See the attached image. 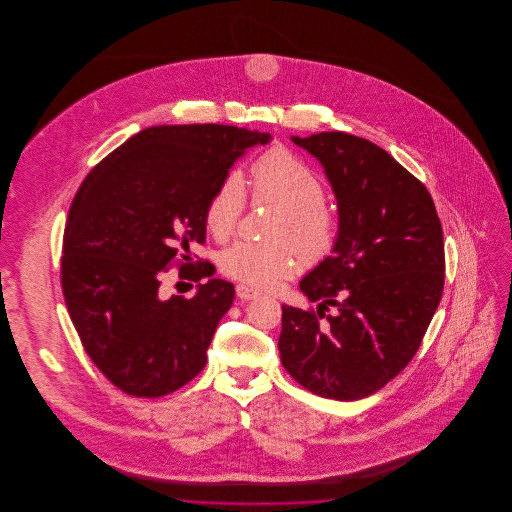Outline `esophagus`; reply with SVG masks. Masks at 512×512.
Returning a JSON list of instances; mask_svg holds the SVG:
<instances>
[{
    "label": "esophagus",
    "instance_id": "obj_1",
    "mask_svg": "<svg viewBox=\"0 0 512 512\" xmlns=\"http://www.w3.org/2000/svg\"><path fill=\"white\" fill-rule=\"evenodd\" d=\"M236 295H238L240 299H244V301H249V299H255V297H259L261 293L257 292V290H253V288H249V286L240 284V286H236Z\"/></svg>",
    "mask_w": 512,
    "mask_h": 512
}]
</instances>
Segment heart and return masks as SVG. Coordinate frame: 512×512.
I'll list each match as a JSON object with an SVG mask.
<instances>
[{"label": "heart", "mask_w": 512, "mask_h": 512, "mask_svg": "<svg viewBox=\"0 0 512 512\" xmlns=\"http://www.w3.org/2000/svg\"><path fill=\"white\" fill-rule=\"evenodd\" d=\"M253 199L282 209L272 238L278 242H236L220 253L222 274L247 286L270 290L299 267L298 247L305 263L322 261L338 240V220L322 203L326 188L317 172L286 147H272L253 165ZM245 209L244 180L226 174L211 195L205 222L217 240H226Z\"/></svg>", "instance_id": "heart-1"}]
</instances>
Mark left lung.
I'll list each match as a JSON object with an SVG mask.
<instances>
[{"label":"left lung","instance_id":"1","mask_svg":"<svg viewBox=\"0 0 512 512\" xmlns=\"http://www.w3.org/2000/svg\"><path fill=\"white\" fill-rule=\"evenodd\" d=\"M338 201V240L282 305L280 359L305 390L357 401L411 363L443 292V230L432 195L386 149L345 132L292 136ZM332 308V316H324ZM325 320L322 321L321 318Z\"/></svg>","mask_w":512,"mask_h":512}]
</instances>
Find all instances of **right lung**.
<instances>
[{
  "label": "right lung",
  "mask_w": 512,
  "mask_h": 512,
  "mask_svg": "<svg viewBox=\"0 0 512 512\" xmlns=\"http://www.w3.org/2000/svg\"><path fill=\"white\" fill-rule=\"evenodd\" d=\"M270 140L222 124L151 126L109 153L74 195L61 257L65 303L86 353L124 393L161 397L203 370L234 286L211 278L190 299H165L159 276L205 242V209L220 180ZM188 276H213L211 263Z\"/></svg>",
  "instance_id": "obj_1"
}]
</instances>
